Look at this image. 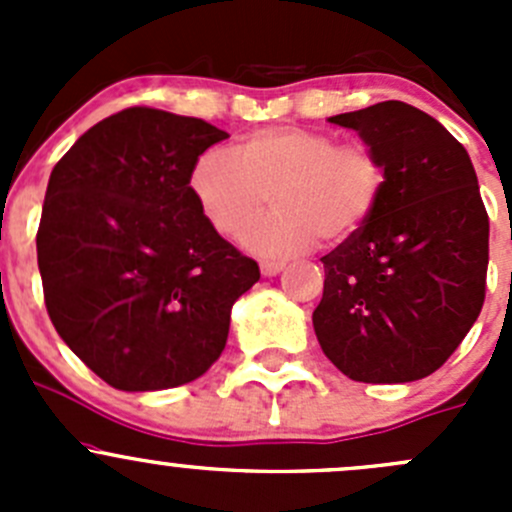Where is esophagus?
I'll use <instances>...</instances> for the list:
<instances>
[{"label":"esophagus","mask_w":512,"mask_h":512,"mask_svg":"<svg viewBox=\"0 0 512 512\" xmlns=\"http://www.w3.org/2000/svg\"><path fill=\"white\" fill-rule=\"evenodd\" d=\"M285 270V262H280V260H262L260 262V272L265 277H275V275H280V272Z\"/></svg>","instance_id":"34e87169"}]
</instances>
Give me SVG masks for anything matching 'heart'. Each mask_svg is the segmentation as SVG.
Returning a JSON list of instances; mask_svg holds the SVG:
<instances>
[{"instance_id":"obj_1","label":"heart","mask_w":512,"mask_h":512,"mask_svg":"<svg viewBox=\"0 0 512 512\" xmlns=\"http://www.w3.org/2000/svg\"><path fill=\"white\" fill-rule=\"evenodd\" d=\"M384 188L379 158L307 128H265L227 151H205L190 170V190L220 235L235 237L272 197L281 208L253 224L242 245L260 257L309 252L324 237L337 245L374 215Z\"/></svg>"}]
</instances>
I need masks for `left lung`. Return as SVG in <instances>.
Wrapping results in <instances>:
<instances>
[{
	"mask_svg": "<svg viewBox=\"0 0 512 512\" xmlns=\"http://www.w3.org/2000/svg\"><path fill=\"white\" fill-rule=\"evenodd\" d=\"M384 168L374 215L324 262L312 324L327 359L364 384L433 374L485 299L488 213L468 151L428 113L381 101L329 118Z\"/></svg>",
	"mask_w": 512,
	"mask_h": 512,
	"instance_id": "1",
	"label": "left lung"
}]
</instances>
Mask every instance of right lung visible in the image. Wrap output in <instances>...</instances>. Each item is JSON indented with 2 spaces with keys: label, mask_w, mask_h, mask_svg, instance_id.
Instances as JSON below:
<instances>
[{
  "label": "right lung",
  "mask_w": 512,
  "mask_h": 512,
  "mask_svg": "<svg viewBox=\"0 0 512 512\" xmlns=\"http://www.w3.org/2000/svg\"><path fill=\"white\" fill-rule=\"evenodd\" d=\"M225 138L203 118L136 106L98 121L51 170L36 232L44 302L66 347L113 389L203 376L232 304L260 280L190 190L195 160Z\"/></svg>",
  "instance_id": "obj_1"
}]
</instances>
